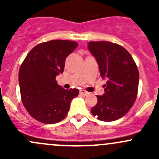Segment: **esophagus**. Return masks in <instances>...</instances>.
<instances>
[{
    "instance_id": "34e87169",
    "label": "esophagus",
    "mask_w": 159,
    "mask_h": 159,
    "mask_svg": "<svg viewBox=\"0 0 159 159\" xmlns=\"http://www.w3.org/2000/svg\"><path fill=\"white\" fill-rule=\"evenodd\" d=\"M80 93H81V94L84 96H86L89 94V92H87V91H84V90H81V91H80Z\"/></svg>"
}]
</instances>
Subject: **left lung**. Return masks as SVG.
<instances>
[{"mask_svg":"<svg viewBox=\"0 0 159 159\" xmlns=\"http://www.w3.org/2000/svg\"><path fill=\"white\" fill-rule=\"evenodd\" d=\"M89 51L95 57L103 79L105 93L97 95L91 111L98 120L112 121L124 116L137 98L139 73L132 57L122 46L109 41H90Z\"/></svg>","mask_w":159,"mask_h":159,"instance_id":"left-lung-1","label":"left lung"}]
</instances>
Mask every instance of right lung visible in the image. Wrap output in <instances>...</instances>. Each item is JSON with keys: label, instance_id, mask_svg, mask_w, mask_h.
<instances>
[{"label": "right lung", "instance_id": "right-lung-1", "mask_svg": "<svg viewBox=\"0 0 159 159\" xmlns=\"http://www.w3.org/2000/svg\"><path fill=\"white\" fill-rule=\"evenodd\" d=\"M78 45L68 40L41 43L32 48L20 65L18 80L22 103L34 119L54 124L68 115L70 102L79 91L63 89L55 78L63 73L66 57Z\"/></svg>", "mask_w": 159, "mask_h": 159}]
</instances>
